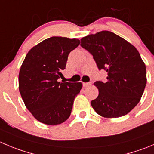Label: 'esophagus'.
Segmentation results:
<instances>
[{
    "mask_svg": "<svg viewBox=\"0 0 154 154\" xmlns=\"http://www.w3.org/2000/svg\"><path fill=\"white\" fill-rule=\"evenodd\" d=\"M82 85H83V87H88V85H90L91 83L90 82H83Z\"/></svg>",
    "mask_w": 154,
    "mask_h": 154,
    "instance_id": "34e87169",
    "label": "esophagus"
}]
</instances>
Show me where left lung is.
<instances>
[{
  "instance_id": "obj_1",
  "label": "left lung",
  "mask_w": 154,
  "mask_h": 154,
  "mask_svg": "<svg viewBox=\"0 0 154 154\" xmlns=\"http://www.w3.org/2000/svg\"><path fill=\"white\" fill-rule=\"evenodd\" d=\"M81 46L93 55L99 69L107 72L106 82H96L97 97L91 104L104 118L128 114L140 101L147 84L146 66L134 45L109 31L81 39Z\"/></svg>"
}]
</instances>
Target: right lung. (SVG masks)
I'll use <instances>...</instances> for the list:
<instances>
[{
    "mask_svg": "<svg viewBox=\"0 0 154 154\" xmlns=\"http://www.w3.org/2000/svg\"><path fill=\"white\" fill-rule=\"evenodd\" d=\"M77 38L51 37L26 54L19 73V90L26 108L39 122L63 123L69 117L82 82H60L68 55L79 45Z\"/></svg>",
    "mask_w": 154,
    "mask_h": 154,
    "instance_id": "1",
    "label": "right lung"
}]
</instances>
